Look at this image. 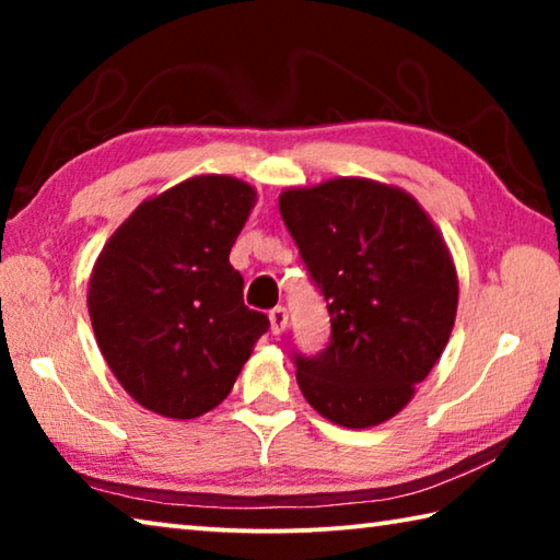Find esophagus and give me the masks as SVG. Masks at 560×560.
Here are the masks:
<instances>
[{"instance_id": "34e87169", "label": "esophagus", "mask_w": 560, "mask_h": 560, "mask_svg": "<svg viewBox=\"0 0 560 560\" xmlns=\"http://www.w3.org/2000/svg\"><path fill=\"white\" fill-rule=\"evenodd\" d=\"M287 320H289V314H287V308L283 306H277V308H271L269 311V324H271V334H281L283 328H287Z\"/></svg>"}]
</instances>
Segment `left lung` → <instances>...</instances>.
Listing matches in <instances>:
<instances>
[{
	"instance_id": "left-lung-1",
	"label": "left lung",
	"mask_w": 560,
	"mask_h": 560,
	"mask_svg": "<svg viewBox=\"0 0 560 560\" xmlns=\"http://www.w3.org/2000/svg\"><path fill=\"white\" fill-rule=\"evenodd\" d=\"M279 212L326 299L330 340L293 353L308 405L340 428L390 420L438 363L457 316V271L412 195L363 177L291 187Z\"/></svg>"
}]
</instances>
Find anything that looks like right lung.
<instances>
[{
	"label": "right lung",
	"instance_id": "1",
	"mask_svg": "<svg viewBox=\"0 0 560 560\" xmlns=\"http://www.w3.org/2000/svg\"><path fill=\"white\" fill-rule=\"evenodd\" d=\"M257 192L200 175L138 205L103 246L89 281L98 348L132 400L173 420L230 395L269 318L244 306L232 244Z\"/></svg>",
	"mask_w": 560,
	"mask_h": 560
}]
</instances>
